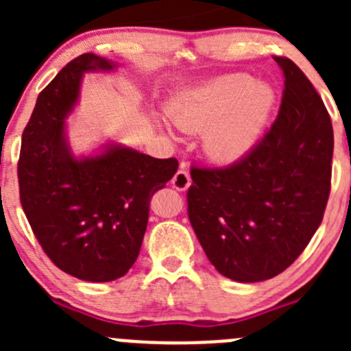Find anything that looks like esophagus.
Here are the masks:
<instances>
[{
	"label": "esophagus",
	"mask_w": 351,
	"mask_h": 351,
	"mask_svg": "<svg viewBox=\"0 0 351 351\" xmlns=\"http://www.w3.org/2000/svg\"><path fill=\"white\" fill-rule=\"evenodd\" d=\"M171 185L173 189L178 190V192H185L186 189H189L190 185H192V178H190V173L186 171V169H178V171L175 173V176H173L171 180Z\"/></svg>",
	"instance_id": "esophagus-1"
}]
</instances>
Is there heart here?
<instances>
[{
  "label": "heart",
  "mask_w": 351,
  "mask_h": 351,
  "mask_svg": "<svg viewBox=\"0 0 351 351\" xmlns=\"http://www.w3.org/2000/svg\"><path fill=\"white\" fill-rule=\"evenodd\" d=\"M275 105V93L246 74H229L175 98L169 119L185 132L205 130V154L217 162L243 159L260 141Z\"/></svg>",
  "instance_id": "obj_1"
}]
</instances>
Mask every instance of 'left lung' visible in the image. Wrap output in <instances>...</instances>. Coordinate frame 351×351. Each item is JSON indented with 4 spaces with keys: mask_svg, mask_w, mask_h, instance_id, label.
Returning a JSON list of instances; mask_svg holds the SVG:
<instances>
[{
    "mask_svg": "<svg viewBox=\"0 0 351 351\" xmlns=\"http://www.w3.org/2000/svg\"><path fill=\"white\" fill-rule=\"evenodd\" d=\"M285 76L280 112L263 139L228 168H192L189 219L208 261L231 280H268L289 268L323 221L332 127L306 74Z\"/></svg>",
    "mask_w": 351,
    "mask_h": 351,
    "instance_id": "obj_1",
    "label": "left lung"
}]
</instances>
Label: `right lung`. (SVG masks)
Wrapping results in <instances>:
<instances>
[{
  "mask_svg": "<svg viewBox=\"0 0 351 351\" xmlns=\"http://www.w3.org/2000/svg\"><path fill=\"white\" fill-rule=\"evenodd\" d=\"M117 67L95 54L73 59L38 95L22 136L20 202L32 231L56 267L86 282L129 271L151 195L178 169L175 158L156 159L112 141L91 154L73 153L66 120L80 104L84 74Z\"/></svg>",
  "mask_w": 351,
  "mask_h": 351,
  "instance_id": "right-lung-1",
  "label": "right lung"
}]
</instances>
